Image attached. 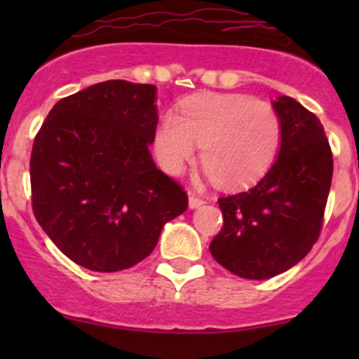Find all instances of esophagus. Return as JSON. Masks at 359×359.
I'll return each mask as SVG.
<instances>
[{"label": "esophagus", "mask_w": 359, "mask_h": 359, "mask_svg": "<svg viewBox=\"0 0 359 359\" xmlns=\"http://www.w3.org/2000/svg\"><path fill=\"white\" fill-rule=\"evenodd\" d=\"M201 205H205V201H203V198L196 196V194H189V208H191V210L200 208Z\"/></svg>", "instance_id": "esophagus-1"}]
</instances>
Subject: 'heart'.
Instances as JSON below:
<instances>
[{
	"label": "heart",
	"mask_w": 359,
	"mask_h": 359,
	"mask_svg": "<svg viewBox=\"0 0 359 359\" xmlns=\"http://www.w3.org/2000/svg\"><path fill=\"white\" fill-rule=\"evenodd\" d=\"M281 144L280 116L247 95L205 93L166 112L154 133V154L170 175L184 172L201 146L205 175L226 189H243L266 175Z\"/></svg>",
	"instance_id": "b5f03b06"
}]
</instances>
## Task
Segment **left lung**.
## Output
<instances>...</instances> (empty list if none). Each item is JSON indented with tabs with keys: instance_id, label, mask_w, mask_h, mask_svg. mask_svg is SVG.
<instances>
[{
	"instance_id": "obj_1",
	"label": "left lung",
	"mask_w": 359,
	"mask_h": 359,
	"mask_svg": "<svg viewBox=\"0 0 359 359\" xmlns=\"http://www.w3.org/2000/svg\"><path fill=\"white\" fill-rule=\"evenodd\" d=\"M281 144L269 172L247 193L220 198L213 259L247 280H267L299 264L320 238L334 158L320 119L287 95L273 102Z\"/></svg>"
}]
</instances>
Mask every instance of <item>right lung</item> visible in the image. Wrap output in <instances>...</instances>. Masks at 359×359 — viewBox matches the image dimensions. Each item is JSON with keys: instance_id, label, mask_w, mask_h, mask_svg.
<instances>
[{"instance_id": "add662e5", "label": "right lung", "mask_w": 359, "mask_h": 359, "mask_svg": "<svg viewBox=\"0 0 359 359\" xmlns=\"http://www.w3.org/2000/svg\"><path fill=\"white\" fill-rule=\"evenodd\" d=\"M156 86L97 83L60 99L32 144V212L57 248L97 273L128 269L187 208L156 168Z\"/></svg>"}]
</instances>
